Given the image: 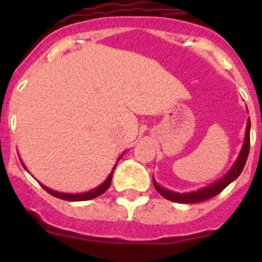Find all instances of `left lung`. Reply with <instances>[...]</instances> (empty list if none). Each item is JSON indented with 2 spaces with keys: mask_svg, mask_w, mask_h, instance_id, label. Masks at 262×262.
Wrapping results in <instances>:
<instances>
[{
  "mask_svg": "<svg viewBox=\"0 0 262 262\" xmlns=\"http://www.w3.org/2000/svg\"><path fill=\"white\" fill-rule=\"evenodd\" d=\"M250 129H251V121L250 119L247 120V126H246V136L244 141V146H242L241 152H239L238 158L236 160V162L233 163V166L231 167V170L221 179V180L215 181L214 184L209 185L207 187H203V189L198 190V191L192 192H175L171 191V190L165 189V187L160 186L157 182L153 179V185H155L156 190L162 195L163 198H166L167 200H171V202L180 203V204H190V203H200L204 202V200L210 199V198L215 196L223 189H226L232 181L236 180L239 175H241L242 170H244L246 161H247L248 152H250Z\"/></svg>",
  "mask_w": 262,
  "mask_h": 262,
  "instance_id": "obj_1",
  "label": "left lung"
}]
</instances>
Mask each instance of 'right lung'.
I'll return each instance as SVG.
<instances>
[{
	"instance_id": "1",
	"label": "right lung",
	"mask_w": 262,
	"mask_h": 262,
	"mask_svg": "<svg viewBox=\"0 0 262 262\" xmlns=\"http://www.w3.org/2000/svg\"><path fill=\"white\" fill-rule=\"evenodd\" d=\"M23 163V162H21ZM24 166V163H23ZM116 166V165H115ZM115 166L113 167V171L110 172V175L107 176V179L102 182L100 186L95 187L94 190H91V191H87V192H80V194H67V192H59V191H54V190L49 189V187L44 186L43 184H40L41 186L46 189V191H48L50 195H53V196L58 198V199H63V200H68V202H83V200H91L94 199V198L99 196V195L104 194L105 191H106L107 189H109L110 184H112V179H113V172H114L115 170ZM25 167V166H24Z\"/></svg>"
}]
</instances>
